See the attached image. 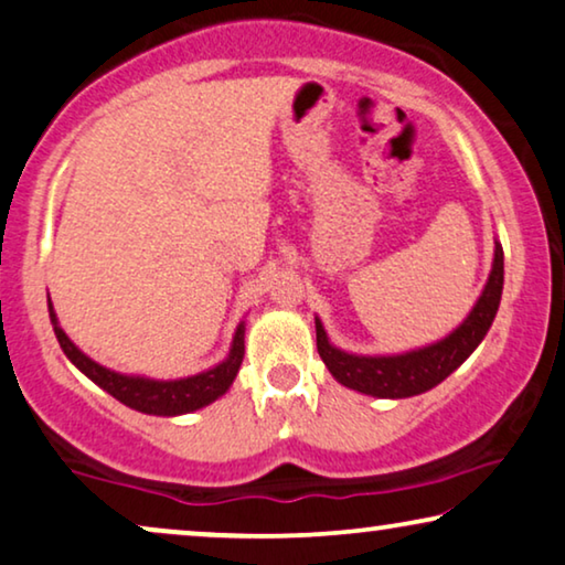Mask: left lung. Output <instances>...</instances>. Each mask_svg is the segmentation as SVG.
<instances>
[{
  "label": "left lung",
  "instance_id": "1",
  "mask_svg": "<svg viewBox=\"0 0 565 565\" xmlns=\"http://www.w3.org/2000/svg\"><path fill=\"white\" fill-rule=\"evenodd\" d=\"M501 288H504V249L497 244L493 267L481 298H478L468 319L443 342L406 354H393V358H360V354H347L331 347L321 321L316 319V347H319V354L329 373L347 388L377 398L416 396V393H424L443 383L481 344L486 331L491 329L493 316L499 311Z\"/></svg>",
  "mask_w": 565,
  "mask_h": 565
}]
</instances>
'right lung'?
Here are the masks:
<instances>
[{
  "label": "right lung",
  "instance_id": "1",
  "mask_svg": "<svg viewBox=\"0 0 565 565\" xmlns=\"http://www.w3.org/2000/svg\"><path fill=\"white\" fill-rule=\"evenodd\" d=\"M49 311H51L53 331H56V339L66 358L72 360L74 365L89 377V381H95L99 388L110 393L113 398H118L120 404H126L143 414L177 416V414H188V412H195V408L207 406L211 401H215L228 391V385L234 383V377L244 360V327H238L234 344H231L228 360L221 362L218 367L207 370V373L184 377V381H149V377L120 375L103 365H97L95 360H89L87 354L76 350L72 339H68L64 334V329L58 327L56 313H53L51 306Z\"/></svg>",
  "mask_w": 565,
  "mask_h": 565
}]
</instances>
